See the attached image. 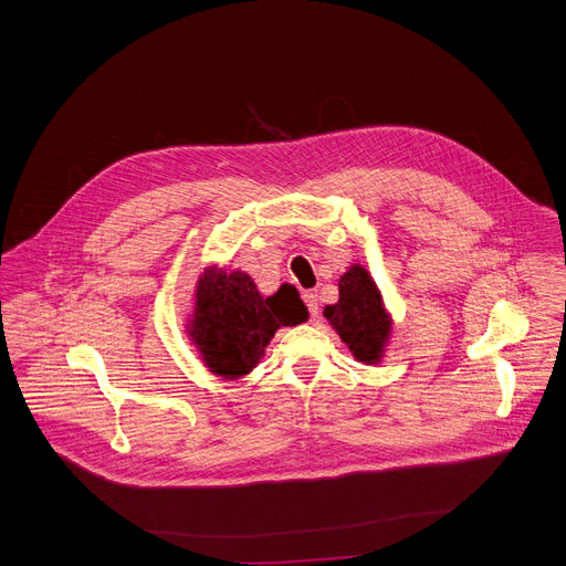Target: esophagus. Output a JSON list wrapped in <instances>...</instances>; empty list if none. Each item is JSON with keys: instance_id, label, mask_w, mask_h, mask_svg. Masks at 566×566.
Wrapping results in <instances>:
<instances>
[{"instance_id": "1", "label": "esophagus", "mask_w": 566, "mask_h": 566, "mask_svg": "<svg viewBox=\"0 0 566 566\" xmlns=\"http://www.w3.org/2000/svg\"><path fill=\"white\" fill-rule=\"evenodd\" d=\"M304 302H306V306H308V313L313 315V317H317V313H319V300H317V293L315 291H304Z\"/></svg>"}]
</instances>
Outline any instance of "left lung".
Wrapping results in <instances>:
<instances>
[{
  "instance_id": "obj_1",
  "label": "left lung",
  "mask_w": 566,
  "mask_h": 566,
  "mask_svg": "<svg viewBox=\"0 0 566 566\" xmlns=\"http://www.w3.org/2000/svg\"><path fill=\"white\" fill-rule=\"evenodd\" d=\"M338 304L325 306V317L360 363H378L391 319L382 308L376 282L363 266H352L340 277Z\"/></svg>"
}]
</instances>
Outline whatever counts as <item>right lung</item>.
Here are the masks:
<instances>
[{
  "instance_id": "right-lung-1",
  "label": "right lung",
  "mask_w": 566,
  "mask_h": 566,
  "mask_svg": "<svg viewBox=\"0 0 566 566\" xmlns=\"http://www.w3.org/2000/svg\"><path fill=\"white\" fill-rule=\"evenodd\" d=\"M308 317L300 293L280 286L262 297L255 282L241 271H206L197 286L190 336L210 371L223 378L249 374L280 327Z\"/></svg>"
}]
</instances>
